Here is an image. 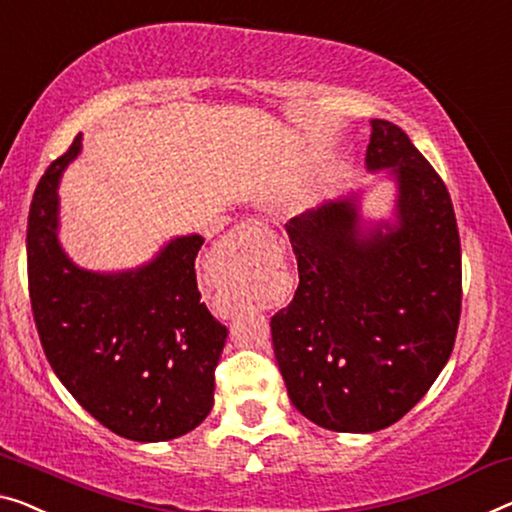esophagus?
<instances>
[{
  "label": "esophagus",
  "mask_w": 512,
  "mask_h": 512,
  "mask_svg": "<svg viewBox=\"0 0 512 512\" xmlns=\"http://www.w3.org/2000/svg\"><path fill=\"white\" fill-rule=\"evenodd\" d=\"M255 230H259V223H253V220H248V223H243L239 227V232H255Z\"/></svg>",
  "instance_id": "1"
}]
</instances>
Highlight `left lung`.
<instances>
[{"mask_svg":"<svg viewBox=\"0 0 512 512\" xmlns=\"http://www.w3.org/2000/svg\"><path fill=\"white\" fill-rule=\"evenodd\" d=\"M368 170L398 179V225L361 232L352 200L285 225L299 287L271 317L289 400L333 432H377L430 391L462 312V253L446 183L400 126L372 119Z\"/></svg>","mask_w":512,"mask_h":512,"instance_id":"left-lung-1","label":"left lung"}]
</instances>
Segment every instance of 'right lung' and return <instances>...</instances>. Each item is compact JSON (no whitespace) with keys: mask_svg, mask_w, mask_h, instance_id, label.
Instances as JSON below:
<instances>
[{"mask_svg":"<svg viewBox=\"0 0 512 512\" xmlns=\"http://www.w3.org/2000/svg\"><path fill=\"white\" fill-rule=\"evenodd\" d=\"M78 151L80 135L52 160L29 207L38 338L61 384L98 423L133 441L177 439L209 416L227 340L197 289L204 239L179 236L137 271L78 269L57 241V183Z\"/></svg>","mask_w":512,"mask_h":512,"instance_id":"add662e5","label":"right lung"}]
</instances>
